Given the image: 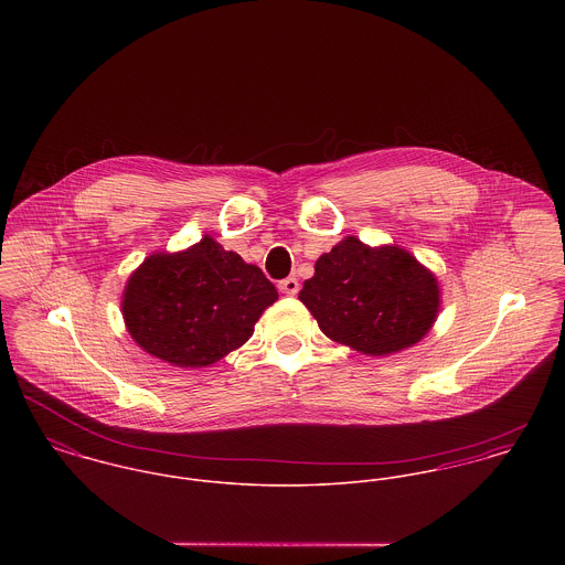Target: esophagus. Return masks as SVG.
<instances>
[{
    "label": "esophagus",
    "instance_id": "34e87169",
    "mask_svg": "<svg viewBox=\"0 0 565 565\" xmlns=\"http://www.w3.org/2000/svg\"><path fill=\"white\" fill-rule=\"evenodd\" d=\"M278 289H280L282 294H287V296H296V294L300 291V282H298L296 278H285V280H280Z\"/></svg>",
    "mask_w": 565,
    "mask_h": 565
}]
</instances>
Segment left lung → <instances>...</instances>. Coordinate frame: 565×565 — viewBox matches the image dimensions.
I'll list each match as a JSON object with an SVG mask.
<instances>
[{
  "label": "left lung",
  "mask_w": 565,
  "mask_h": 565,
  "mask_svg": "<svg viewBox=\"0 0 565 565\" xmlns=\"http://www.w3.org/2000/svg\"><path fill=\"white\" fill-rule=\"evenodd\" d=\"M300 302L323 334L367 356H390L428 334L441 309L437 276L401 245L345 237L316 260Z\"/></svg>",
  "instance_id": "8db88e82"
}]
</instances>
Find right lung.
I'll return each instance as SVG.
<instances>
[{
  "mask_svg": "<svg viewBox=\"0 0 565 565\" xmlns=\"http://www.w3.org/2000/svg\"><path fill=\"white\" fill-rule=\"evenodd\" d=\"M278 300L265 274L213 237L150 254L128 278L121 316L141 350L175 367H209L252 337Z\"/></svg>",
  "mask_w": 565,
  "mask_h": 565,
  "instance_id": "obj_1",
  "label": "right lung"
}]
</instances>
